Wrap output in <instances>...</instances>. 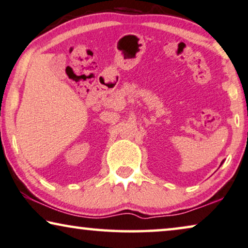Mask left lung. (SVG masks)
Returning <instances> with one entry per match:
<instances>
[{
    "instance_id": "obj_1",
    "label": "left lung",
    "mask_w": 248,
    "mask_h": 248,
    "mask_svg": "<svg viewBox=\"0 0 248 248\" xmlns=\"http://www.w3.org/2000/svg\"><path fill=\"white\" fill-rule=\"evenodd\" d=\"M222 163H224V160H222V162H221V164H220V165H222Z\"/></svg>"
}]
</instances>
